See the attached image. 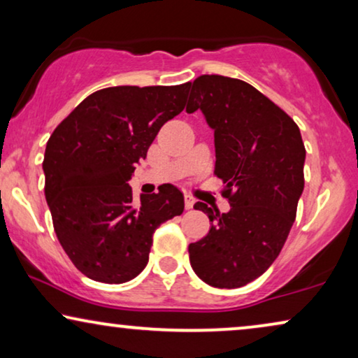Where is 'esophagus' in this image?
<instances>
[{
  "label": "esophagus",
  "instance_id": "34e87169",
  "mask_svg": "<svg viewBox=\"0 0 358 358\" xmlns=\"http://www.w3.org/2000/svg\"><path fill=\"white\" fill-rule=\"evenodd\" d=\"M184 202H185V208H187V210L194 208V205H195V200H194V197H190V195H185V197H184Z\"/></svg>",
  "mask_w": 358,
  "mask_h": 358
}]
</instances>
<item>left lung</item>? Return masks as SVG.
I'll return each instance as SVG.
<instances>
[{
  "mask_svg": "<svg viewBox=\"0 0 358 358\" xmlns=\"http://www.w3.org/2000/svg\"><path fill=\"white\" fill-rule=\"evenodd\" d=\"M187 110L203 112L215 130V174L223 180L228 213L202 202L210 231L189 244L190 266L208 285L239 288L261 277L280 254L305 187V145L285 110L246 81L202 75Z\"/></svg>",
  "mask_w": 358,
  "mask_h": 358,
  "instance_id": "8db88e82",
  "label": "left lung"
}]
</instances>
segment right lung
I'll return each mask as SVG.
<instances>
[{
    "label": "right lung",
    "mask_w": 358,
    "mask_h": 358,
    "mask_svg": "<svg viewBox=\"0 0 358 358\" xmlns=\"http://www.w3.org/2000/svg\"><path fill=\"white\" fill-rule=\"evenodd\" d=\"M189 87L99 90L48 138L42 166L53 229L75 267L92 280L135 278L148 264L155 229L184 212V195L174 185L135 202L127 180L161 127L184 110Z\"/></svg>",
    "instance_id": "obj_1"
}]
</instances>
